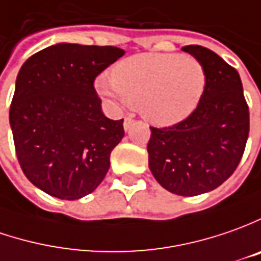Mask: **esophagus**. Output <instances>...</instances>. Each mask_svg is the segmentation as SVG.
<instances>
[{
    "label": "esophagus",
    "instance_id": "1",
    "mask_svg": "<svg viewBox=\"0 0 261 261\" xmlns=\"http://www.w3.org/2000/svg\"><path fill=\"white\" fill-rule=\"evenodd\" d=\"M133 115H128V117H125V120H124V128H125V131L128 130L131 127V124H133Z\"/></svg>",
    "mask_w": 261,
    "mask_h": 261
}]
</instances>
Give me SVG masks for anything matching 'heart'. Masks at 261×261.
<instances>
[{"label": "heart", "mask_w": 261, "mask_h": 261, "mask_svg": "<svg viewBox=\"0 0 261 261\" xmlns=\"http://www.w3.org/2000/svg\"><path fill=\"white\" fill-rule=\"evenodd\" d=\"M102 96L139 105L143 117L167 127L186 120L198 108L206 88V70L193 56L143 53L120 62L113 79L95 82Z\"/></svg>", "instance_id": "heart-1"}]
</instances>
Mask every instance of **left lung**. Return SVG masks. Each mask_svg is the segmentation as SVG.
Here are the masks:
<instances>
[{"instance_id": "8db88e82", "label": "left lung", "mask_w": 261, "mask_h": 261, "mask_svg": "<svg viewBox=\"0 0 261 261\" xmlns=\"http://www.w3.org/2000/svg\"><path fill=\"white\" fill-rule=\"evenodd\" d=\"M201 60L206 88L198 108L170 127H150L148 167L169 192L196 196L214 191L237 169L250 130L248 105L236 69L212 50L185 46Z\"/></svg>"}]
</instances>
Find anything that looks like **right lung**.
Listing matches in <instances>:
<instances>
[{"label":"right lung","mask_w":261,"mask_h":261,"mask_svg":"<svg viewBox=\"0 0 261 261\" xmlns=\"http://www.w3.org/2000/svg\"><path fill=\"white\" fill-rule=\"evenodd\" d=\"M125 51L59 43L24 62L15 81L10 125L24 175L43 192L75 201L94 192L124 137V120L101 110L95 77Z\"/></svg>","instance_id":"1"}]
</instances>
